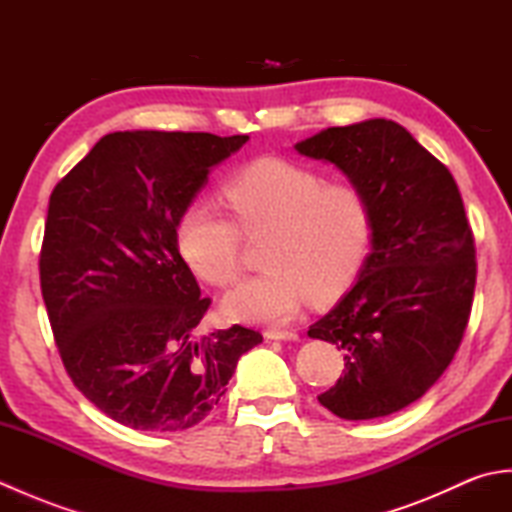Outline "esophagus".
Wrapping results in <instances>:
<instances>
[{
    "label": "esophagus",
    "mask_w": 512,
    "mask_h": 512,
    "mask_svg": "<svg viewBox=\"0 0 512 512\" xmlns=\"http://www.w3.org/2000/svg\"><path fill=\"white\" fill-rule=\"evenodd\" d=\"M266 339H273V341H297L299 334L295 330H266L264 332Z\"/></svg>",
    "instance_id": "obj_1"
}]
</instances>
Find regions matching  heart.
<instances>
[{
	"label": "heart",
	"instance_id": "heart-1",
	"mask_svg": "<svg viewBox=\"0 0 512 512\" xmlns=\"http://www.w3.org/2000/svg\"><path fill=\"white\" fill-rule=\"evenodd\" d=\"M224 198L243 231H273L264 273L244 279L224 299L231 317L288 323L308 297L332 301L361 273L372 244V211L352 184L325 182L297 162L262 158L228 178ZM237 223L209 200L193 202L180 217L182 255L213 286H231L239 275Z\"/></svg>",
	"mask_w": 512,
	"mask_h": 512
}]
</instances>
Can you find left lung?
I'll return each instance as SVG.
<instances>
[{
	"instance_id": "left-lung-1",
	"label": "left lung",
	"mask_w": 512,
	"mask_h": 512,
	"mask_svg": "<svg viewBox=\"0 0 512 512\" xmlns=\"http://www.w3.org/2000/svg\"><path fill=\"white\" fill-rule=\"evenodd\" d=\"M332 162L372 211V253L356 284L310 325L345 352V372L319 402L345 420L396 413L453 361L471 317L475 242L451 171L405 127L372 118L295 145Z\"/></svg>"
}]
</instances>
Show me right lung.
<instances>
[{
  "label": "right lung",
  "mask_w": 512,
  "mask_h": 512,
  "mask_svg": "<svg viewBox=\"0 0 512 512\" xmlns=\"http://www.w3.org/2000/svg\"><path fill=\"white\" fill-rule=\"evenodd\" d=\"M248 136L114 132L54 187L39 257L65 372L112 420L182 431L209 416L262 334L195 328L211 306L178 248V224L211 167Z\"/></svg>",
  "instance_id": "add662e5"
}]
</instances>
